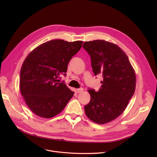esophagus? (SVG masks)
Wrapping results in <instances>:
<instances>
[{
	"label": "esophagus",
	"mask_w": 157,
	"mask_h": 157,
	"mask_svg": "<svg viewBox=\"0 0 157 157\" xmlns=\"http://www.w3.org/2000/svg\"><path fill=\"white\" fill-rule=\"evenodd\" d=\"M76 91H77V92L79 94V93H81L82 91H83V88H78L77 90H76Z\"/></svg>",
	"instance_id": "34e87169"
}]
</instances>
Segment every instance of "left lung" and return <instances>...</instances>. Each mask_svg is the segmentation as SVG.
<instances>
[{"mask_svg": "<svg viewBox=\"0 0 157 157\" xmlns=\"http://www.w3.org/2000/svg\"><path fill=\"white\" fill-rule=\"evenodd\" d=\"M83 48L90 56L95 76L103 81L98 92L89 89L90 102L85 106L87 117L98 124L118 118L125 111L135 92L136 76L126 53L117 44L104 40L85 42Z\"/></svg>", "mask_w": 157, "mask_h": 157, "instance_id": "8db88e82", "label": "left lung"}]
</instances>
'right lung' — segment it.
Returning a JSON list of instances; mask_svg holds the SVG:
<instances>
[{
    "mask_svg": "<svg viewBox=\"0 0 157 157\" xmlns=\"http://www.w3.org/2000/svg\"><path fill=\"white\" fill-rule=\"evenodd\" d=\"M83 41L62 39L47 41L25 59L20 74V89L30 109L37 116L50 118L59 114L74 92L61 82L67 65L81 49Z\"/></svg>",
    "mask_w": 157,
    "mask_h": 157,
    "instance_id": "1",
    "label": "right lung"
}]
</instances>
